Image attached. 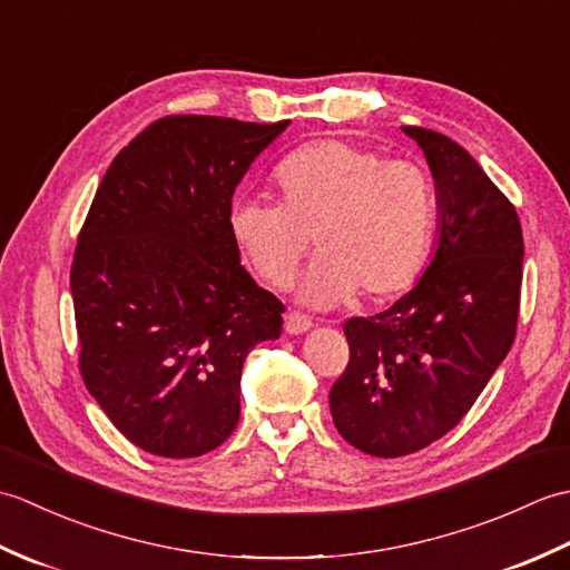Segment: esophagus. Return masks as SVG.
Listing matches in <instances>:
<instances>
[{"label":"esophagus","instance_id":"1","mask_svg":"<svg viewBox=\"0 0 570 570\" xmlns=\"http://www.w3.org/2000/svg\"><path fill=\"white\" fill-rule=\"evenodd\" d=\"M284 328L288 335H301L313 328V321L304 313H296V311H288L286 318H284Z\"/></svg>","mask_w":570,"mask_h":570}]
</instances>
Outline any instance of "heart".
<instances>
[{
	"label": "heart",
	"instance_id": "heart-1",
	"mask_svg": "<svg viewBox=\"0 0 570 570\" xmlns=\"http://www.w3.org/2000/svg\"><path fill=\"white\" fill-rule=\"evenodd\" d=\"M278 203L242 198L229 208L235 247L266 284L286 286L311 249L321 252L301 298L328 308L353 296L390 298L429 259L435 200L416 164L343 139L301 147L274 174Z\"/></svg>",
	"mask_w": 570,
	"mask_h": 570
}]
</instances>
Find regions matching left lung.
I'll return each mask as SVG.
<instances>
[{"instance_id": "1", "label": "left lung", "mask_w": 570, "mask_h": 570, "mask_svg": "<svg viewBox=\"0 0 570 570\" xmlns=\"http://www.w3.org/2000/svg\"><path fill=\"white\" fill-rule=\"evenodd\" d=\"M402 129L435 184V252L392 308L343 325L350 362L331 390L337 433L377 458L421 451L475 404L514 343L524 259L514 205L480 164L439 131Z\"/></svg>"}]
</instances>
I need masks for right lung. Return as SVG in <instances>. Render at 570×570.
Instances as JSON below:
<instances>
[{"label": "right lung", "mask_w": 570, "mask_h": 570, "mask_svg": "<svg viewBox=\"0 0 570 570\" xmlns=\"http://www.w3.org/2000/svg\"><path fill=\"white\" fill-rule=\"evenodd\" d=\"M288 127L171 115L115 156L70 269L80 374L141 451L196 458L239 421L249 350L284 306L239 264L227 217L239 180Z\"/></svg>", "instance_id": "1"}]
</instances>
